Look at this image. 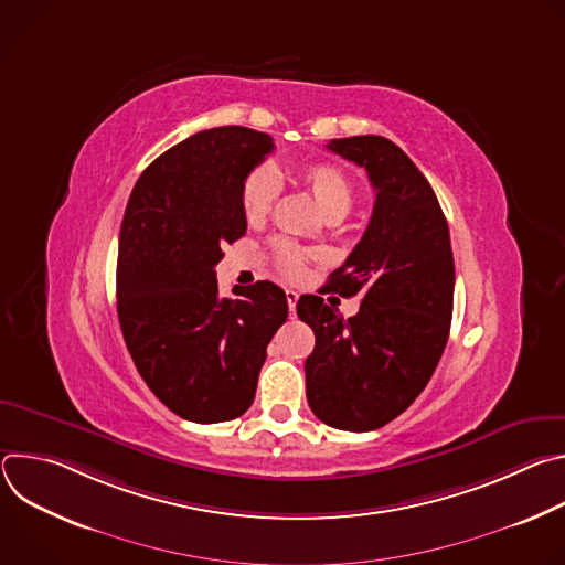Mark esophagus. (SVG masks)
Listing matches in <instances>:
<instances>
[{"instance_id": "34e87169", "label": "esophagus", "mask_w": 565, "mask_h": 565, "mask_svg": "<svg viewBox=\"0 0 565 565\" xmlns=\"http://www.w3.org/2000/svg\"><path fill=\"white\" fill-rule=\"evenodd\" d=\"M297 299H299V295H297L295 290H286V301H288L290 315H295V306H297Z\"/></svg>"}]
</instances>
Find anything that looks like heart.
I'll list each match as a JSON object with an SVG mask.
<instances>
[{
	"mask_svg": "<svg viewBox=\"0 0 565 565\" xmlns=\"http://www.w3.org/2000/svg\"><path fill=\"white\" fill-rule=\"evenodd\" d=\"M299 181L310 192L319 210L329 218H342L349 214L355 199V190L342 168L333 163H310L299 170ZM277 194H279V181L275 172L266 166L255 168L246 177L244 185H241V210H244V216L250 223L264 221L270 214L277 201ZM273 255H275L277 268L284 275L288 277L301 275L306 255L301 248L290 244V241H277Z\"/></svg>",
	"mask_w": 565,
	"mask_h": 565,
	"instance_id": "1",
	"label": "heart"
}]
</instances>
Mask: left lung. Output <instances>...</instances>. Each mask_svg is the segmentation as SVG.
<instances>
[{
  "mask_svg": "<svg viewBox=\"0 0 565 565\" xmlns=\"http://www.w3.org/2000/svg\"><path fill=\"white\" fill-rule=\"evenodd\" d=\"M364 168L375 190L369 227L327 290L362 295L344 319L317 295L297 301L315 333L306 397L329 427L373 431L397 418L427 386L445 351L454 310V255L440 203L395 142L382 136L327 145Z\"/></svg>",
  "mask_w": 565,
  "mask_h": 565,
  "instance_id": "obj_1",
  "label": "left lung"
}]
</instances>
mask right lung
Segmentation results:
<instances>
[{"label":"right lung","mask_w":565,"mask_h":565,"mask_svg":"<svg viewBox=\"0 0 565 565\" xmlns=\"http://www.w3.org/2000/svg\"><path fill=\"white\" fill-rule=\"evenodd\" d=\"M275 149L248 127L199 131L136 181L118 241V319L131 360L177 416L212 425L244 416L266 349L288 317L273 281L221 297L214 266L246 234L241 185Z\"/></svg>","instance_id":"1"}]
</instances>
